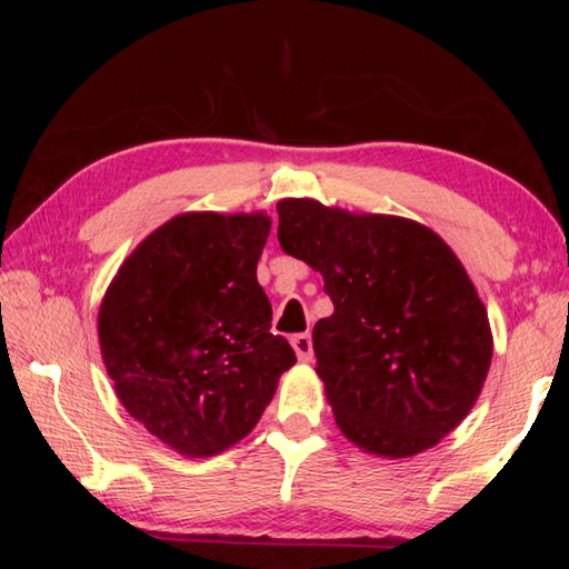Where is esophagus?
<instances>
[{
	"label": "esophagus",
	"mask_w": 569,
	"mask_h": 569,
	"mask_svg": "<svg viewBox=\"0 0 569 569\" xmlns=\"http://www.w3.org/2000/svg\"><path fill=\"white\" fill-rule=\"evenodd\" d=\"M291 346L298 356V361H311L313 359V343L308 333H296L291 336Z\"/></svg>",
	"instance_id": "1"
}]
</instances>
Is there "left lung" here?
<instances>
[{
	"label": "left lung",
	"instance_id": "obj_1",
	"mask_svg": "<svg viewBox=\"0 0 569 569\" xmlns=\"http://www.w3.org/2000/svg\"><path fill=\"white\" fill-rule=\"evenodd\" d=\"M278 243L323 276L333 313L313 326L336 423L356 447L403 459L435 447L475 407L492 331L475 283L417 220L286 198Z\"/></svg>",
	"mask_w": 569,
	"mask_h": 569
}]
</instances>
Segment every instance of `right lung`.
Instances as JSON below:
<instances>
[{"label":"right lung","mask_w":569,"mask_h":569,"mask_svg":"<svg viewBox=\"0 0 569 569\" xmlns=\"http://www.w3.org/2000/svg\"><path fill=\"white\" fill-rule=\"evenodd\" d=\"M266 213H182L124 258L98 316L104 369L134 421L186 457L250 435L296 363L256 278Z\"/></svg>","instance_id":"add662e5"}]
</instances>
